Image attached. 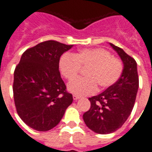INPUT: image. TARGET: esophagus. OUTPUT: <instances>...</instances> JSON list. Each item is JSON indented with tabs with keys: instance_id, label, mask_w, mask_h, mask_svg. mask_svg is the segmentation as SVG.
I'll use <instances>...</instances> for the list:
<instances>
[{
	"instance_id": "1",
	"label": "esophagus",
	"mask_w": 152,
	"mask_h": 152,
	"mask_svg": "<svg viewBox=\"0 0 152 152\" xmlns=\"http://www.w3.org/2000/svg\"><path fill=\"white\" fill-rule=\"evenodd\" d=\"M81 97H79V96H76V95H73V99L74 100H78V99H80Z\"/></svg>"
}]
</instances>
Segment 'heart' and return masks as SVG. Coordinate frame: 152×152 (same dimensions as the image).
<instances>
[{
    "label": "heart",
    "instance_id": "obj_1",
    "mask_svg": "<svg viewBox=\"0 0 152 152\" xmlns=\"http://www.w3.org/2000/svg\"><path fill=\"white\" fill-rule=\"evenodd\" d=\"M81 66H88L85 72L86 77L76 78L67 86L68 91L76 96L92 95L97 91V85L102 89L113 86L123 72L122 62L102 48L84 49L75 55L66 53L60 58V71L68 80L77 76Z\"/></svg>",
    "mask_w": 152,
    "mask_h": 152
}]
</instances>
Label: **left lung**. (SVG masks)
Returning <instances> with one entry per match:
<instances>
[{
	"mask_svg": "<svg viewBox=\"0 0 152 152\" xmlns=\"http://www.w3.org/2000/svg\"><path fill=\"white\" fill-rule=\"evenodd\" d=\"M123 62V72L116 83L89 98L90 109L83 114L86 126L95 133L106 134L120 128L132 112L139 88L136 61L121 48L109 43Z\"/></svg>",
	"mask_w": 152,
	"mask_h": 152,
	"instance_id": "1",
	"label": "left lung"
}]
</instances>
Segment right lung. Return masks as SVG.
Returning a JSON list of instances; mask_svg holds the SVG:
<instances>
[{"mask_svg":"<svg viewBox=\"0 0 152 152\" xmlns=\"http://www.w3.org/2000/svg\"><path fill=\"white\" fill-rule=\"evenodd\" d=\"M73 45L54 40L24 52L14 71V102L19 117L30 128L48 131L63 118L73 97L66 91L59 61Z\"/></svg>","mask_w":152,"mask_h":152,"instance_id":"add662e5","label":"right lung"}]
</instances>
